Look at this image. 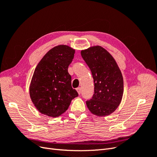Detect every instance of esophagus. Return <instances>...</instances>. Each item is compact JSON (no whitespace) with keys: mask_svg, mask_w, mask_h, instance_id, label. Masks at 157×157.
Returning <instances> with one entry per match:
<instances>
[{"mask_svg":"<svg viewBox=\"0 0 157 157\" xmlns=\"http://www.w3.org/2000/svg\"><path fill=\"white\" fill-rule=\"evenodd\" d=\"M77 91L78 94L80 95V93H81V88H77Z\"/></svg>","mask_w":157,"mask_h":157,"instance_id":"1","label":"esophagus"}]
</instances>
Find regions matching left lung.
<instances>
[{
  "label": "left lung",
  "instance_id": "obj_1",
  "mask_svg": "<svg viewBox=\"0 0 157 157\" xmlns=\"http://www.w3.org/2000/svg\"><path fill=\"white\" fill-rule=\"evenodd\" d=\"M81 56L91 71L94 94L86 105L94 115L105 117L113 113L122 101L124 82L115 59L100 46L81 51Z\"/></svg>",
  "mask_w": 157,
  "mask_h": 157
}]
</instances>
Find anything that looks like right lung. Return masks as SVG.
I'll return each instance as SVG.
<instances>
[{
  "label": "right lung",
  "mask_w": 157,
  "mask_h": 157,
  "mask_svg": "<svg viewBox=\"0 0 157 157\" xmlns=\"http://www.w3.org/2000/svg\"><path fill=\"white\" fill-rule=\"evenodd\" d=\"M75 50L58 45L50 50L36 67L31 81V101L40 113L58 117L67 110L78 93L71 86L68 67Z\"/></svg>",
  "instance_id": "obj_1"
}]
</instances>
